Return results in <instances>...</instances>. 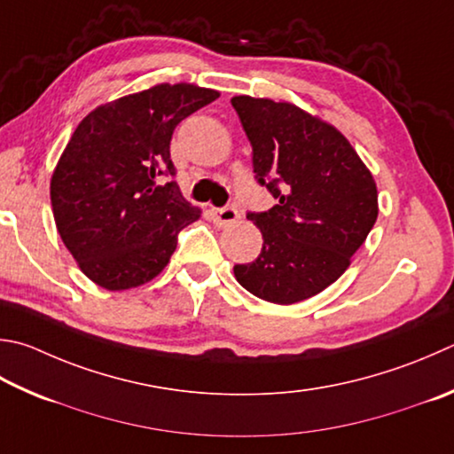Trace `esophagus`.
<instances>
[{
	"mask_svg": "<svg viewBox=\"0 0 454 454\" xmlns=\"http://www.w3.org/2000/svg\"><path fill=\"white\" fill-rule=\"evenodd\" d=\"M240 218V212H238L236 206H224V208L214 210V222L216 226H230Z\"/></svg>",
	"mask_w": 454,
	"mask_h": 454,
	"instance_id": "obj_1",
	"label": "esophagus"
}]
</instances>
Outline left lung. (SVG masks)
<instances>
[{
  "mask_svg": "<svg viewBox=\"0 0 454 454\" xmlns=\"http://www.w3.org/2000/svg\"><path fill=\"white\" fill-rule=\"evenodd\" d=\"M232 106L252 145L255 180L278 200L248 212L263 246L234 276L279 306L308 300L349 268L379 206L369 168L340 130L292 103L238 95Z\"/></svg>",
  "mask_w": 454,
  "mask_h": 454,
  "instance_id": "1",
  "label": "left lung"
}]
</instances>
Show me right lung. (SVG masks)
Instances as JSON below:
<instances>
[{
	"instance_id": "obj_1",
	"label": "right lung",
	"mask_w": 454,
	"mask_h": 454,
	"mask_svg": "<svg viewBox=\"0 0 454 454\" xmlns=\"http://www.w3.org/2000/svg\"><path fill=\"white\" fill-rule=\"evenodd\" d=\"M218 90L160 83L90 111L51 176L53 218L83 274L109 292L151 282L200 218L175 180L170 138Z\"/></svg>"
}]
</instances>
